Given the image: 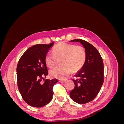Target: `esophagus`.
Returning a JSON list of instances; mask_svg holds the SVG:
<instances>
[{"label":"esophagus","instance_id":"esophagus-1","mask_svg":"<svg viewBox=\"0 0 124 124\" xmlns=\"http://www.w3.org/2000/svg\"><path fill=\"white\" fill-rule=\"evenodd\" d=\"M65 80H60L59 81V82H61V83H64V82H65Z\"/></svg>","mask_w":124,"mask_h":124}]
</instances>
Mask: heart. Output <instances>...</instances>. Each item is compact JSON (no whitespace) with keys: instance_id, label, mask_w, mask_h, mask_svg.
<instances>
[{"instance_id":"obj_1","label":"heart","mask_w":124,"mask_h":124,"mask_svg":"<svg viewBox=\"0 0 124 124\" xmlns=\"http://www.w3.org/2000/svg\"><path fill=\"white\" fill-rule=\"evenodd\" d=\"M53 53H48L45 57V62L50 68L57 65L61 61L62 66L52 70V77L65 79L72 70L75 72L80 70L86 60V52L84 47L66 42H60L53 49Z\"/></svg>"}]
</instances>
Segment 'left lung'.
<instances>
[{"label":"left lung","mask_w":124,"mask_h":124,"mask_svg":"<svg viewBox=\"0 0 124 124\" xmlns=\"http://www.w3.org/2000/svg\"><path fill=\"white\" fill-rule=\"evenodd\" d=\"M71 41L83 45L86 52V60L83 67L74 76L76 78L73 81L75 86L70 92V97L78 103H87L96 98L103 83V60L96 48L87 41L81 39Z\"/></svg>","instance_id":"obj_1"}]
</instances>
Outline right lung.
<instances>
[{"label":"right lung","instance_id":"add662e5","mask_svg":"<svg viewBox=\"0 0 124 124\" xmlns=\"http://www.w3.org/2000/svg\"><path fill=\"white\" fill-rule=\"evenodd\" d=\"M36 44L22 55L17 66V81L22 98L29 106L40 108L47 104L53 98V87L57 79L45 80L48 75L45 57L53 46Z\"/></svg>","mask_w":124,"mask_h":124}]
</instances>
